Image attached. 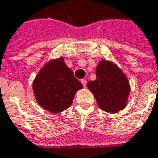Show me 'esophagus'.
Segmentation results:
<instances>
[{
    "mask_svg": "<svg viewBox=\"0 0 158 158\" xmlns=\"http://www.w3.org/2000/svg\"><path fill=\"white\" fill-rule=\"evenodd\" d=\"M81 83L83 84L84 87H85V86H86V85H87V81H86L85 79H82V80H81Z\"/></svg>",
    "mask_w": 158,
    "mask_h": 158,
    "instance_id": "1",
    "label": "esophagus"
}]
</instances>
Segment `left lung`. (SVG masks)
<instances>
[{"mask_svg": "<svg viewBox=\"0 0 158 158\" xmlns=\"http://www.w3.org/2000/svg\"><path fill=\"white\" fill-rule=\"evenodd\" d=\"M98 106L110 113L126 107L130 87L128 78L112 62L102 60L96 68V80L87 83Z\"/></svg>", "mask_w": 158, "mask_h": 158, "instance_id": "obj_1", "label": "left lung"}]
</instances>
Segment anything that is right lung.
Returning <instances> with one entry per match:
<instances>
[{"instance_id": "right-lung-1", "label": "right lung", "mask_w": 158, "mask_h": 158, "mask_svg": "<svg viewBox=\"0 0 158 158\" xmlns=\"http://www.w3.org/2000/svg\"><path fill=\"white\" fill-rule=\"evenodd\" d=\"M83 88L64 58L51 60L40 70L33 82L38 103L53 113L66 110L73 102L75 93Z\"/></svg>"}]
</instances>
